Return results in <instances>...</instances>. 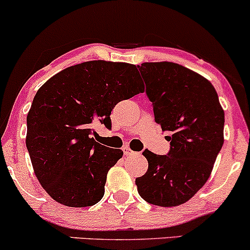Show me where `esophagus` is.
<instances>
[{
	"mask_svg": "<svg viewBox=\"0 0 250 250\" xmlns=\"http://www.w3.org/2000/svg\"><path fill=\"white\" fill-rule=\"evenodd\" d=\"M123 153H125V156H133V155L136 154L134 150H131V149L129 147H123Z\"/></svg>",
	"mask_w": 250,
	"mask_h": 250,
	"instance_id": "esophagus-1",
	"label": "esophagus"
}]
</instances>
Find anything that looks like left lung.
<instances>
[{
    "label": "left lung",
    "mask_w": 250,
    "mask_h": 250,
    "mask_svg": "<svg viewBox=\"0 0 250 250\" xmlns=\"http://www.w3.org/2000/svg\"><path fill=\"white\" fill-rule=\"evenodd\" d=\"M139 69L155 121L171 136L168 155L143 151L148 170L135 183L148 203L175 207L190 200L210 176L225 141V111L213 84L183 65L145 62Z\"/></svg>",
    "instance_id": "8db88e82"
}]
</instances>
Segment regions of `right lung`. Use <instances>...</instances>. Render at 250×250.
<instances>
[{
	"instance_id": "add662e5",
	"label": "right lung",
	"mask_w": 250,
	"mask_h": 250,
	"mask_svg": "<svg viewBox=\"0 0 250 250\" xmlns=\"http://www.w3.org/2000/svg\"><path fill=\"white\" fill-rule=\"evenodd\" d=\"M143 91L136 65L102 60L65 68L37 90L25 145L37 180L56 202L81 208L102 199L123 151L96 142L93 125L110 128L116 103Z\"/></svg>"
}]
</instances>
